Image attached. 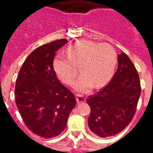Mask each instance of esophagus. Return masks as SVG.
Masks as SVG:
<instances>
[{"label":"esophagus","mask_w":153,"mask_h":153,"mask_svg":"<svg viewBox=\"0 0 153 153\" xmlns=\"http://www.w3.org/2000/svg\"><path fill=\"white\" fill-rule=\"evenodd\" d=\"M76 102L77 103H82V102H84L86 101V98L85 97H83V95L81 94H76Z\"/></svg>","instance_id":"obj_1"}]
</instances>
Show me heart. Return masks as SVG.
<instances>
[{
	"label": "heart",
	"mask_w": 153,
	"mask_h": 153,
	"mask_svg": "<svg viewBox=\"0 0 153 153\" xmlns=\"http://www.w3.org/2000/svg\"><path fill=\"white\" fill-rule=\"evenodd\" d=\"M117 62V53L112 46L91 40H80L68 48V56L58 53L53 67L59 77L71 84L79 72L82 74L75 83L77 91L86 93L96 87H102L109 82Z\"/></svg>",
	"instance_id": "obj_1"
}]
</instances>
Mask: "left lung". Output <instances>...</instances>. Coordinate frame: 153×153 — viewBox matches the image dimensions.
Instances as JSON below:
<instances>
[{"label":"left lung","instance_id":"8db88e82","mask_svg":"<svg viewBox=\"0 0 153 153\" xmlns=\"http://www.w3.org/2000/svg\"><path fill=\"white\" fill-rule=\"evenodd\" d=\"M118 68L109 84L87 99L90 106L88 126L100 137L122 132L132 121L141 93L140 76L126 53L117 56Z\"/></svg>","mask_w":153,"mask_h":153}]
</instances>
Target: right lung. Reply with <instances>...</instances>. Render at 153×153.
Instances as JSON below:
<instances>
[{"instance_id":"right-lung-1","label":"right lung","mask_w":153,"mask_h":153,"mask_svg":"<svg viewBox=\"0 0 153 153\" xmlns=\"http://www.w3.org/2000/svg\"><path fill=\"white\" fill-rule=\"evenodd\" d=\"M66 39L37 47L23 63L15 85V102L31 132L50 139L64 130L76 99L57 79L53 62Z\"/></svg>"}]
</instances>
